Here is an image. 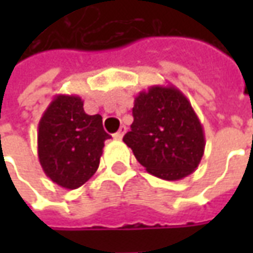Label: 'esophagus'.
Segmentation results:
<instances>
[{
  "mask_svg": "<svg viewBox=\"0 0 253 253\" xmlns=\"http://www.w3.org/2000/svg\"><path fill=\"white\" fill-rule=\"evenodd\" d=\"M125 132H126V127L122 126L121 128H119V131L114 134V138H115V139H122L123 135H125Z\"/></svg>",
  "mask_w": 253,
  "mask_h": 253,
  "instance_id": "1",
  "label": "esophagus"
}]
</instances>
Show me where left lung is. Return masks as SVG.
<instances>
[{
  "mask_svg": "<svg viewBox=\"0 0 253 253\" xmlns=\"http://www.w3.org/2000/svg\"><path fill=\"white\" fill-rule=\"evenodd\" d=\"M134 122L123 142L150 175L180 180L198 168L205 153V132L190 100L173 85L139 92Z\"/></svg>",
  "mask_w": 253,
  "mask_h": 253,
  "instance_id": "1",
  "label": "left lung"
}]
</instances>
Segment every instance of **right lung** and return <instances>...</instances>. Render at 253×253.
<instances>
[{
	"instance_id": "right-lung-1",
	"label": "right lung",
	"mask_w": 253,
	"mask_h": 253,
	"mask_svg": "<svg viewBox=\"0 0 253 253\" xmlns=\"http://www.w3.org/2000/svg\"><path fill=\"white\" fill-rule=\"evenodd\" d=\"M99 114L88 115L74 94H57L38 127V157L47 177L76 190L99 168L104 141L111 138Z\"/></svg>"
}]
</instances>
